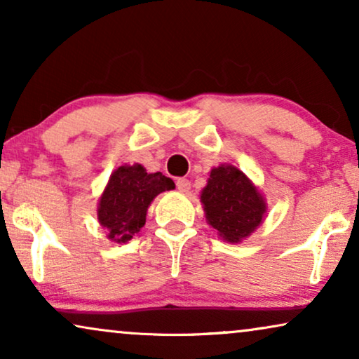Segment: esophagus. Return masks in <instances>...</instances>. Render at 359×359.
<instances>
[{"label": "esophagus", "mask_w": 359, "mask_h": 359, "mask_svg": "<svg viewBox=\"0 0 359 359\" xmlns=\"http://www.w3.org/2000/svg\"><path fill=\"white\" fill-rule=\"evenodd\" d=\"M176 188H178L181 193H188L191 189V181L186 178H178L176 180Z\"/></svg>", "instance_id": "1"}]
</instances>
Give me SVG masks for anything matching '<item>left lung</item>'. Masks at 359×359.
<instances>
[{"label":"left lung","mask_w":359,"mask_h":359,"mask_svg":"<svg viewBox=\"0 0 359 359\" xmlns=\"http://www.w3.org/2000/svg\"><path fill=\"white\" fill-rule=\"evenodd\" d=\"M201 201L208 222L230 243L248 237L262 224L266 210L262 194L252 181L232 165L210 171Z\"/></svg>","instance_id":"8db88e82"}]
</instances>
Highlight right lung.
I'll return each instance as SVG.
<instances>
[{
  "mask_svg": "<svg viewBox=\"0 0 359 359\" xmlns=\"http://www.w3.org/2000/svg\"><path fill=\"white\" fill-rule=\"evenodd\" d=\"M175 188L173 180L147 173L142 165L119 166L111 175L100 199L97 219L107 229V237L124 243L145 225L147 209L156 194Z\"/></svg>",
  "mask_w": 359,
  "mask_h": 359,
  "instance_id": "1",
  "label": "right lung"
}]
</instances>
